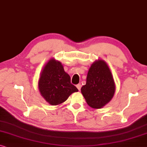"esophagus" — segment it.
<instances>
[{
	"label": "esophagus",
	"mask_w": 147,
	"mask_h": 147,
	"mask_svg": "<svg viewBox=\"0 0 147 147\" xmlns=\"http://www.w3.org/2000/svg\"><path fill=\"white\" fill-rule=\"evenodd\" d=\"M77 88L78 89H79V91H80L81 89V84H78V85H77Z\"/></svg>",
	"instance_id": "1"
}]
</instances>
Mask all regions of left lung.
<instances>
[{"mask_svg": "<svg viewBox=\"0 0 147 147\" xmlns=\"http://www.w3.org/2000/svg\"><path fill=\"white\" fill-rule=\"evenodd\" d=\"M81 93L90 107H103L111 101L116 91L113 76L104 60H96L88 71L87 82Z\"/></svg>", "mask_w": 147, "mask_h": 147, "instance_id": "8db88e82", "label": "left lung"}]
</instances>
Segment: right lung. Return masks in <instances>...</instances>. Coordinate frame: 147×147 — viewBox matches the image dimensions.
<instances>
[{
  "label": "right lung",
  "instance_id": "obj_1",
  "mask_svg": "<svg viewBox=\"0 0 147 147\" xmlns=\"http://www.w3.org/2000/svg\"><path fill=\"white\" fill-rule=\"evenodd\" d=\"M41 95L52 105L61 104L79 90L70 83V77L61 62L52 58L43 68L38 81Z\"/></svg>",
  "mask_w": 147,
  "mask_h": 147
}]
</instances>
